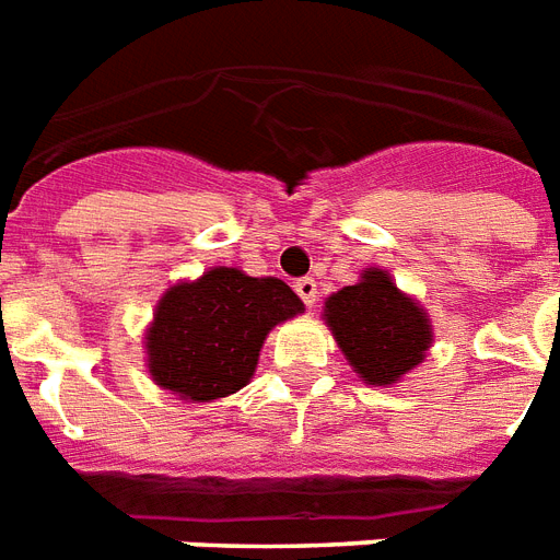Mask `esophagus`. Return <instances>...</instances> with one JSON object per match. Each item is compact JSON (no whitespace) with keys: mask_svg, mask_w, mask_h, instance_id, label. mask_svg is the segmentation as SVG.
Listing matches in <instances>:
<instances>
[{"mask_svg":"<svg viewBox=\"0 0 560 560\" xmlns=\"http://www.w3.org/2000/svg\"><path fill=\"white\" fill-rule=\"evenodd\" d=\"M294 292L301 294V301L306 303V306H315L317 303V283L312 277H301V280L294 283Z\"/></svg>","mask_w":560,"mask_h":560,"instance_id":"34e87169","label":"esophagus"}]
</instances>
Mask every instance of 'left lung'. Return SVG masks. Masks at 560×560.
<instances>
[{"label": "left lung", "mask_w": 560, "mask_h": 560, "mask_svg": "<svg viewBox=\"0 0 560 560\" xmlns=\"http://www.w3.org/2000/svg\"><path fill=\"white\" fill-rule=\"evenodd\" d=\"M324 320L358 378L375 387L399 382L433 343L428 312L382 268H366L355 285L329 294Z\"/></svg>", "instance_id": "obj_1"}]
</instances>
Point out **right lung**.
I'll list each match as a JSON object with an SVG mask.
<instances>
[{
    "label": "right lung",
    "instance_id": "obj_1",
    "mask_svg": "<svg viewBox=\"0 0 560 560\" xmlns=\"http://www.w3.org/2000/svg\"><path fill=\"white\" fill-rule=\"evenodd\" d=\"M301 312V298L277 277L210 268L170 285L155 306L144 341L150 375L182 399L231 396L252 382L266 335Z\"/></svg>",
    "mask_w": 560,
    "mask_h": 560
}]
</instances>
